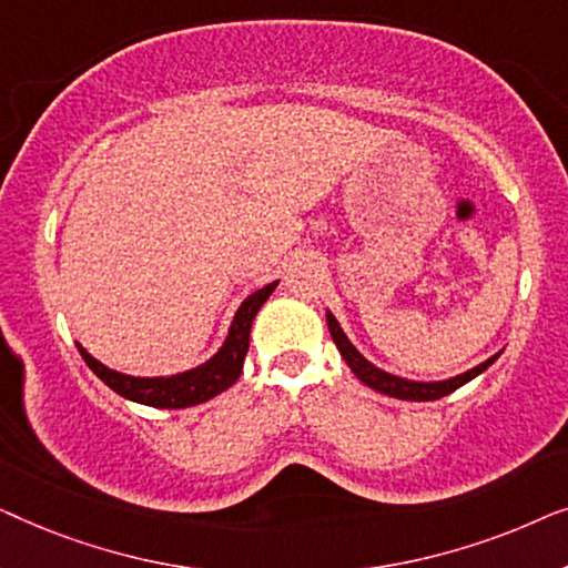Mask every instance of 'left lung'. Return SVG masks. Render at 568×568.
I'll use <instances>...</instances> for the list:
<instances>
[{
    "label": "left lung",
    "mask_w": 568,
    "mask_h": 568,
    "mask_svg": "<svg viewBox=\"0 0 568 568\" xmlns=\"http://www.w3.org/2000/svg\"><path fill=\"white\" fill-rule=\"evenodd\" d=\"M325 317H328L331 336H333V341H336L341 356H344L346 364H348V367H352L354 375L359 377L364 385L372 387V390L390 395V398H400V400H437V398H445V395L455 393L457 387H463L465 383H470L473 377H478L480 372L488 369L496 359H499V354H496V356H491V359H486L484 364H478V367H473V369L465 372V375H457L453 379H442V383H410V379L387 375V372L377 369L375 364H369L352 346V341H348L346 333L341 331V325H338L336 317H333L331 313H325Z\"/></svg>",
    "instance_id": "1"
}]
</instances>
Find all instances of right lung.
Masks as SVG:
<instances>
[{
    "label": "right lung",
    "instance_id": "obj_1",
    "mask_svg": "<svg viewBox=\"0 0 568 568\" xmlns=\"http://www.w3.org/2000/svg\"><path fill=\"white\" fill-rule=\"evenodd\" d=\"M276 284L278 282H271L268 286H263V290L251 294V297L240 305L235 321L230 325L227 341H224L220 352H216L206 364H201L196 369L181 372V375H173V377L121 375V372L108 369L105 364L92 359L80 344H77V348H80L82 359L88 362V367L95 372V375L103 379L111 390L123 395V398L144 403V406H152V408L199 406V403L214 398V395H220L222 390H227L230 385L237 383L240 372H243L247 344H251L253 317L261 310L263 302L268 300V294L276 290Z\"/></svg>",
    "mask_w": 568,
    "mask_h": 568
}]
</instances>
